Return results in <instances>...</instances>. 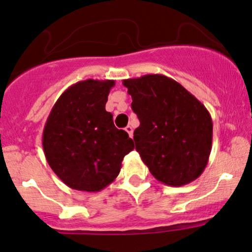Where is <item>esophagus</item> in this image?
<instances>
[{
	"label": "esophagus",
	"mask_w": 252,
	"mask_h": 252,
	"mask_svg": "<svg viewBox=\"0 0 252 252\" xmlns=\"http://www.w3.org/2000/svg\"><path fill=\"white\" fill-rule=\"evenodd\" d=\"M126 131L128 132V135L130 136V137H132V128H131V126H126Z\"/></svg>",
	"instance_id": "esophagus-1"
}]
</instances>
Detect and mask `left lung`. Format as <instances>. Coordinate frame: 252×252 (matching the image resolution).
Here are the masks:
<instances>
[{"instance_id":"obj_1","label":"left lung","mask_w":252,"mask_h":252,"mask_svg":"<svg viewBox=\"0 0 252 252\" xmlns=\"http://www.w3.org/2000/svg\"><path fill=\"white\" fill-rule=\"evenodd\" d=\"M139 126L136 151L157 181L182 187L208 164L213 121L208 109L178 82L159 74L123 80Z\"/></svg>"}]
</instances>
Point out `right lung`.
I'll list each match as a JSON object with an SVG mask.
<instances>
[{
    "label": "right lung",
    "mask_w": 252,
    "mask_h": 252,
    "mask_svg": "<svg viewBox=\"0 0 252 252\" xmlns=\"http://www.w3.org/2000/svg\"><path fill=\"white\" fill-rule=\"evenodd\" d=\"M113 80L77 82L59 97L47 118L42 145L53 171L69 188L97 192L115 181L135 145L114 126L105 103Z\"/></svg>",
    "instance_id": "right-lung-1"
}]
</instances>
